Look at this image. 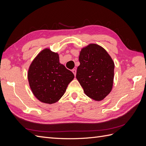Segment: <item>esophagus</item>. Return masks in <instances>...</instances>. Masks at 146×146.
<instances>
[{"label": "esophagus", "mask_w": 146, "mask_h": 146, "mask_svg": "<svg viewBox=\"0 0 146 146\" xmlns=\"http://www.w3.org/2000/svg\"><path fill=\"white\" fill-rule=\"evenodd\" d=\"M72 71L73 74H74V76H76V72H77V70H76V69H72Z\"/></svg>", "instance_id": "esophagus-1"}]
</instances>
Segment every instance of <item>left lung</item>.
I'll return each instance as SVG.
<instances>
[{"label":"left lung","mask_w":146,"mask_h":146,"mask_svg":"<svg viewBox=\"0 0 146 146\" xmlns=\"http://www.w3.org/2000/svg\"><path fill=\"white\" fill-rule=\"evenodd\" d=\"M76 78L85 94L96 101L103 100L111 92L114 64L103 47L91 44L79 55Z\"/></svg>","instance_id":"left-lung-1"}]
</instances>
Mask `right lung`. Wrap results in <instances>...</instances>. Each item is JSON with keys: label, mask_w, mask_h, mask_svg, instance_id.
Masks as SVG:
<instances>
[{"label": "right lung", "mask_w": 146, "mask_h": 146, "mask_svg": "<svg viewBox=\"0 0 146 146\" xmlns=\"http://www.w3.org/2000/svg\"><path fill=\"white\" fill-rule=\"evenodd\" d=\"M74 78V74L60 63L58 54L48 48L37 55L28 72L33 94L42 102L49 104L60 100Z\"/></svg>", "instance_id": "add662e5"}]
</instances>
